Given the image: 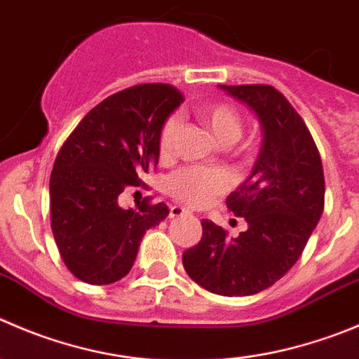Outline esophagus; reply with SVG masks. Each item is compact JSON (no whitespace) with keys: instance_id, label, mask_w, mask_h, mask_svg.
<instances>
[{"instance_id":"1","label":"esophagus","mask_w":359,"mask_h":359,"mask_svg":"<svg viewBox=\"0 0 359 359\" xmlns=\"http://www.w3.org/2000/svg\"><path fill=\"white\" fill-rule=\"evenodd\" d=\"M189 213L190 211L185 210L183 206H170V210H169L170 218H180V217H183V215H189Z\"/></svg>"}]
</instances>
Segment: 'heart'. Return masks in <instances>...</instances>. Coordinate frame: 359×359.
I'll list each match as a JSON object with an SVG mask.
<instances>
[{"label":"heart","instance_id":"b5f03b06","mask_svg":"<svg viewBox=\"0 0 359 359\" xmlns=\"http://www.w3.org/2000/svg\"><path fill=\"white\" fill-rule=\"evenodd\" d=\"M201 121L211 130L220 144H234L241 137L243 121L241 116L233 105L213 104L197 111ZM177 132V119H167L160 134V151L162 155H169L172 151L174 137ZM227 187V177L222 170L213 167H187L177 170L167 180V190L176 197L180 203L199 204L208 203L213 196L224 192Z\"/></svg>","mask_w":359,"mask_h":359}]
</instances>
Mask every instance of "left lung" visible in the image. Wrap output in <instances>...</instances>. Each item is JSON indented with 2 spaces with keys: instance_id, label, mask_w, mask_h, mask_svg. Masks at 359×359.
<instances>
[{
  "instance_id": "left-lung-1",
  "label": "left lung",
  "mask_w": 359,
  "mask_h": 359,
  "mask_svg": "<svg viewBox=\"0 0 359 359\" xmlns=\"http://www.w3.org/2000/svg\"><path fill=\"white\" fill-rule=\"evenodd\" d=\"M261 125V149L250 176L229 194L227 208L248 229L227 238L203 220V238L183 254L194 282L220 296H252L294 266L324 210V172L309 128L287 98L266 84L222 86Z\"/></svg>"
}]
</instances>
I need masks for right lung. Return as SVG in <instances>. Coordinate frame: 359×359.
Returning a JSON list of instances; mask_svg holds the SVG:
<instances>
[{
  "instance_id": "1",
  "label": "right lung",
  "mask_w": 359,
  "mask_h": 359,
  "mask_svg": "<svg viewBox=\"0 0 359 359\" xmlns=\"http://www.w3.org/2000/svg\"><path fill=\"white\" fill-rule=\"evenodd\" d=\"M183 102L169 84H141L91 109L60 149L50 174V227L61 259L86 284L118 282L134 266L146 231L169 215L163 203L119 206L155 169L160 134Z\"/></svg>"
}]
</instances>
